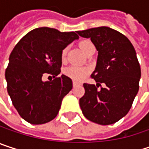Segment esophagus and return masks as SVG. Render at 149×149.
<instances>
[{"label": "esophagus", "instance_id": "1", "mask_svg": "<svg viewBox=\"0 0 149 149\" xmlns=\"http://www.w3.org/2000/svg\"><path fill=\"white\" fill-rule=\"evenodd\" d=\"M72 84H73V87H75V86L77 84V82H75V81H73V83H72Z\"/></svg>", "mask_w": 149, "mask_h": 149}]
</instances>
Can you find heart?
Wrapping results in <instances>:
<instances>
[{
  "instance_id": "obj_1",
  "label": "heart",
  "mask_w": 149,
  "mask_h": 149,
  "mask_svg": "<svg viewBox=\"0 0 149 149\" xmlns=\"http://www.w3.org/2000/svg\"><path fill=\"white\" fill-rule=\"evenodd\" d=\"M79 46L82 49V51L87 54L91 50L94 49L95 46L93 45V43L89 40H84L79 42ZM67 50L68 48L65 47L62 50L61 52V58L62 60L64 61L66 58V54H67ZM91 70L88 67H84V66H69L67 68L65 69L64 73L65 76H67L68 77H70L71 79L74 80L76 82H81L84 79H85L87 77V76L90 74Z\"/></svg>"
}]
</instances>
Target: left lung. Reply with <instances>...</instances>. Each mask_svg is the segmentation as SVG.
Instances as JSON below:
<instances>
[{
    "instance_id": "8db88e82",
    "label": "left lung",
    "mask_w": 149,
    "mask_h": 149,
    "mask_svg": "<svg viewBox=\"0 0 149 149\" xmlns=\"http://www.w3.org/2000/svg\"><path fill=\"white\" fill-rule=\"evenodd\" d=\"M77 33L90 38L98 51L97 66L91 77L95 84H84V95L79 99L84 116L90 121L109 125L130 111L139 91L141 67L130 40L116 30L100 26ZM101 83H104L103 88ZM100 85L101 90H97Z\"/></svg>"
}]
</instances>
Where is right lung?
I'll return each mask as SVG.
<instances>
[{
	"label": "right lung",
	"instance_id": "add662e5",
	"mask_svg": "<svg viewBox=\"0 0 149 149\" xmlns=\"http://www.w3.org/2000/svg\"><path fill=\"white\" fill-rule=\"evenodd\" d=\"M77 39L75 32L39 27L26 33L13 49L5 72L7 89L19 115L27 123L43 124L57 116L62 99L72 89L70 77H58L61 52ZM44 74L54 79L43 82Z\"/></svg>",
	"mask_w": 149,
	"mask_h": 149
}]
</instances>
